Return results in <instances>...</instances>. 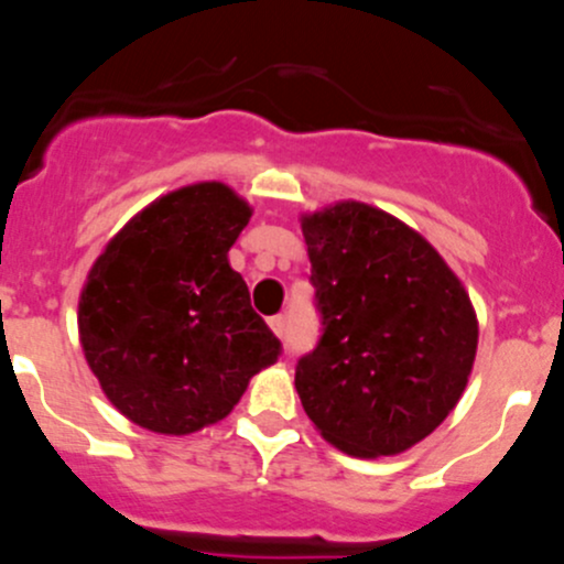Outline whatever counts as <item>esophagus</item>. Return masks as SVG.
<instances>
[{
	"label": "esophagus",
	"instance_id": "34e87169",
	"mask_svg": "<svg viewBox=\"0 0 564 564\" xmlns=\"http://www.w3.org/2000/svg\"><path fill=\"white\" fill-rule=\"evenodd\" d=\"M269 328L276 334V337H282V332H284V317H282V315L269 317Z\"/></svg>",
	"mask_w": 564,
	"mask_h": 564
}]
</instances>
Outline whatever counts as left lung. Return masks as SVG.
<instances>
[{
  "mask_svg": "<svg viewBox=\"0 0 564 564\" xmlns=\"http://www.w3.org/2000/svg\"><path fill=\"white\" fill-rule=\"evenodd\" d=\"M323 337L295 392L315 431L354 458L400 455L458 405L477 356L460 276L398 216L339 199L301 214Z\"/></svg>",
  "mask_w": 564,
  "mask_h": 564,
  "instance_id": "1",
  "label": "left lung"
}]
</instances>
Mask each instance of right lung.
Returning <instances> with one entry per match:
<instances>
[{
	"instance_id": "1",
	"label": "right lung",
	"mask_w": 564,
	"mask_h": 564,
	"mask_svg": "<svg viewBox=\"0 0 564 564\" xmlns=\"http://www.w3.org/2000/svg\"><path fill=\"white\" fill-rule=\"evenodd\" d=\"M249 219L227 183H188L133 214L87 271L82 350L133 425L161 436L216 425L280 356L227 260Z\"/></svg>"
}]
</instances>
